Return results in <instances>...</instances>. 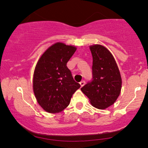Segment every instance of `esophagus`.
Wrapping results in <instances>:
<instances>
[{
  "instance_id": "1",
  "label": "esophagus",
  "mask_w": 148,
  "mask_h": 148,
  "mask_svg": "<svg viewBox=\"0 0 148 148\" xmlns=\"http://www.w3.org/2000/svg\"><path fill=\"white\" fill-rule=\"evenodd\" d=\"M85 83H86L85 81H82L81 82H79V84H80V86H81V87H83L85 85Z\"/></svg>"
}]
</instances>
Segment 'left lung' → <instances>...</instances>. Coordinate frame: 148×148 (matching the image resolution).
I'll return each instance as SVG.
<instances>
[{
	"instance_id": "8db88e82",
	"label": "left lung",
	"mask_w": 148,
	"mask_h": 148,
	"mask_svg": "<svg viewBox=\"0 0 148 148\" xmlns=\"http://www.w3.org/2000/svg\"><path fill=\"white\" fill-rule=\"evenodd\" d=\"M92 57V80L82 87L92 106L104 110L116 101L121 90L122 79L113 55L100 44L89 46Z\"/></svg>"
}]
</instances>
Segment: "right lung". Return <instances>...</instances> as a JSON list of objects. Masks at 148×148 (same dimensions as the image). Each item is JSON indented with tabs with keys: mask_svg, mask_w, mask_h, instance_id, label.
I'll use <instances>...</instances> for the list:
<instances>
[{
	"mask_svg": "<svg viewBox=\"0 0 148 148\" xmlns=\"http://www.w3.org/2000/svg\"><path fill=\"white\" fill-rule=\"evenodd\" d=\"M76 49L74 46L56 42L44 52L37 62L32 88L38 103L48 113H59L66 108L72 95L80 87L66 66Z\"/></svg>",
	"mask_w": 148,
	"mask_h": 148,
	"instance_id": "1",
	"label": "right lung"
}]
</instances>
